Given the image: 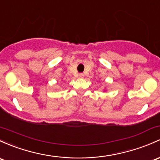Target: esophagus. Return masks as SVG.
I'll return each mask as SVG.
<instances>
[{
    "mask_svg": "<svg viewBox=\"0 0 160 160\" xmlns=\"http://www.w3.org/2000/svg\"><path fill=\"white\" fill-rule=\"evenodd\" d=\"M83 77H84V74L83 73H79V74H78V78H83Z\"/></svg>",
    "mask_w": 160,
    "mask_h": 160,
    "instance_id": "1",
    "label": "esophagus"
}]
</instances>
